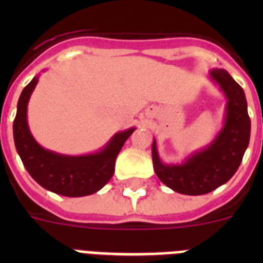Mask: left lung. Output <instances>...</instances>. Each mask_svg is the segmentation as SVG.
Returning <instances> with one entry per match:
<instances>
[{
    "label": "left lung",
    "instance_id": "left-lung-1",
    "mask_svg": "<svg viewBox=\"0 0 263 263\" xmlns=\"http://www.w3.org/2000/svg\"><path fill=\"white\" fill-rule=\"evenodd\" d=\"M211 76L228 99L224 129L212 145L182 166H166L158 157L155 141L153 143L155 174L162 183L179 194L204 195L227 183L240 167L249 145L250 117L243 89L225 69H213Z\"/></svg>",
    "mask_w": 263,
    "mask_h": 263
}]
</instances>
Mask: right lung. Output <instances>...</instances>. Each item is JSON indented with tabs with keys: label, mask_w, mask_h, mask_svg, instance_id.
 <instances>
[{
	"label": "right lung",
	"mask_w": 263,
	"mask_h": 263,
	"mask_svg": "<svg viewBox=\"0 0 263 263\" xmlns=\"http://www.w3.org/2000/svg\"><path fill=\"white\" fill-rule=\"evenodd\" d=\"M38 83L34 78L23 88L14 118V143L27 173L43 188L63 196L79 197L97 192L115 174L117 155L134 129L113 137L103 152L85 157H66L42 148L27 126V103Z\"/></svg>",
	"instance_id": "obj_1"
}]
</instances>
